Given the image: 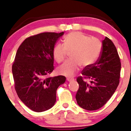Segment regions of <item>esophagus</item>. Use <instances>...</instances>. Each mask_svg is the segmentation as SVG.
<instances>
[{"label":"esophagus","mask_w":131,"mask_h":131,"mask_svg":"<svg viewBox=\"0 0 131 131\" xmlns=\"http://www.w3.org/2000/svg\"><path fill=\"white\" fill-rule=\"evenodd\" d=\"M67 80L68 82H73V81H74V79L73 78H67Z\"/></svg>","instance_id":"obj_1"}]
</instances>
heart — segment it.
<instances>
[{
    "label": "heart",
    "instance_id": "b5f03b06",
    "mask_svg": "<svg viewBox=\"0 0 131 131\" xmlns=\"http://www.w3.org/2000/svg\"><path fill=\"white\" fill-rule=\"evenodd\" d=\"M101 49V42L98 39L89 37L82 32H71L64 37V45L57 44L53 49V57L58 63L64 61L67 52H71V60L60 66L57 71L64 76H73L80 66L85 68L94 63Z\"/></svg>",
    "mask_w": 131,
    "mask_h": 131
}]
</instances>
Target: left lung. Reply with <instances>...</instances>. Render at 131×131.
Segmentation results:
<instances>
[{
  "instance_id": "8db88e82",
  "label": "left lung",
  "mask_w": 131,
  "mask_h": 131,
  "mask_svg": "<svg viewBox=\"0 0 131 131\" xmlns=\"http://www.w3.org/2000/svg\"><path fill=\"white\" fill-rule=\"evenodd\" d=\"M121 62L115 45L105 37L96 62L85 67L77 78L79 88L77 103L87 110L101 108L110 99L119 84Z\"/></svg>"
}]
</instances>
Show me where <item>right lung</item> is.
Returning <instances> with one entry per match:
<instances>
[{
	"instance_id": "add662e5",
	"label": "right lung",
	"mask_w": 131,
	"mask_h": 131,
	"mask_svg": "<svg viewBox=\"0 0 131 131\" xmlns=\"http://www.w3.org/2000/svg\"><path fill=\"white\" fill-rule=\"evenodd\" d=\"M64 32H46L26 39L18 49L12 64L15 89L19 99L31 110L44 112L56 101L58 86L66 77L47 78L53 70V49Z\"/></svg>"
}]
</instances>
